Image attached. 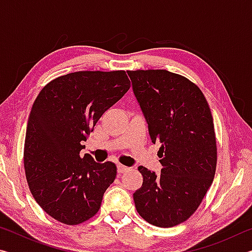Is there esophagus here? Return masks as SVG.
<instances>
[{
    "label": "esophagus",
    "mask_w": 252,
    "mask_h": 252,
    "mask_svg": "<svg viewBox=\"0 0 252 252\" xmlns=\"http://www.w3.org/2000/svg\"><path fill=\"white\" fill-rule=\"evenodd\" d=\"M126 170H129V168L126 167V165L118 164V172H119V173H123V172H126Z\"/></svg>",
    "instance_id": "esophagus-1"
}]
</instances>
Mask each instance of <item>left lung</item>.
Instances as JSON below:
<instances>
[{
    "label": "left lung",
    "mask_w": 252,
    "mask_h": 252,
    "mask_svg": "<svg viewBox=\"0 0 252 252\" xmlns=\"http://www.w3.org/2000/svg\"><path fill=\"white\" fill-rule=\"evenodd\" d=\"M148 123L161 173L139 167L142 187L133 193L136 211L161 228L185 222L197 210L216 173L213 119L201 90L167 70L127 71Z\"/></svg>",
    "instance_id": "1"
}]
</instances>
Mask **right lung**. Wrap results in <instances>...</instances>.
Listing matches in <instances>:
<instances>
[{"label":"right lung","mask_w":252,"mask_h":252,"mask_svg":"<svg viewBox=\"0 0 252 252\" xmlns=\"http://www.w3.org/2000/svg\"><path fill=\"white\" fill-rule=\"evenodd\" d=\"M129 89L125 71H79L51 81L34 101L24 169L33 198L53 219L74 225L99 211L117 167L80 151L102 114Z\"/></svg>","instance_id":"right-lung-1"}]
</instances>
